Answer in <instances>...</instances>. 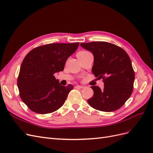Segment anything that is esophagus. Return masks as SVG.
I'll list each match as a JSON object with an SVG mask.
<instances>
[{
	"label": "esophagus",
	"instance_id": "34e87169",
	"mask_svg": "<svg viewBox=\"0 0 153 153\" xmlns=\"http://www.w3.org/2000/svg\"><path fill=\"white\" fill-rule=\"evenodd\" d=\"M76 88H78V89H83V88H84V86H82V85H76L75 86Z\"/></svg>",
	"mask_w": 153,
	"mask_h": 153
}]
</instances>
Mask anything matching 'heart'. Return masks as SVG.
<instances>
[{"mask_svg":"<svg viewBox=\"0 0 153 153\" xmlns=\"http://www.w3.org/2000/svg\"><path fill=\"white\" fill-rule=\"evenodd\" d=\"M87 52H78V54H80V53H86Z\"/></svg>","mask_w":153,"mask_h":153,"instance_id":"1","label":"heart"}]
</instances>
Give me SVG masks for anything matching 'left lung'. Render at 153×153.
<instances>
[{
  "label": "left lung",
  "mask_w": 153,
  "mask_h": 153,
  "mask_svg": "<svg viewBox=\"0 0 153 153\" xmlns=\"http://www.w3.org/2000/svg\"><path fill=\"white\" fill-rule=\"evenodd\" d=\"M80 46L93 54L92 72L104 82L102 90L98 86L91 87L94 95L88 103L103 112L118 110L133 92L135 72L130 58L121 47L105 41L80 43Z\"/></svg>",
  "instance_id": "obj_1"
}]
</instances>
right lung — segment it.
I'll use <instances>...</instances> for the list:
<instances>
[{"label":"right lung","instance_id":"obj_1","mask_svg":"<svg viewBox=\"0 0 153 153\" xmlns=\"http://www.w3.org/2000/svg\"><path fill=\"white\" fill-rule=\"evenodd\" d=\"M79 43H52L32 50L23 61L18 78L22 100L39 114L52 113L64 105L73 85L60 84L54 76L62 71L68 57L76 52Z\"/></svg>","mask_w":153,"mask_h":153}]
</instances>
